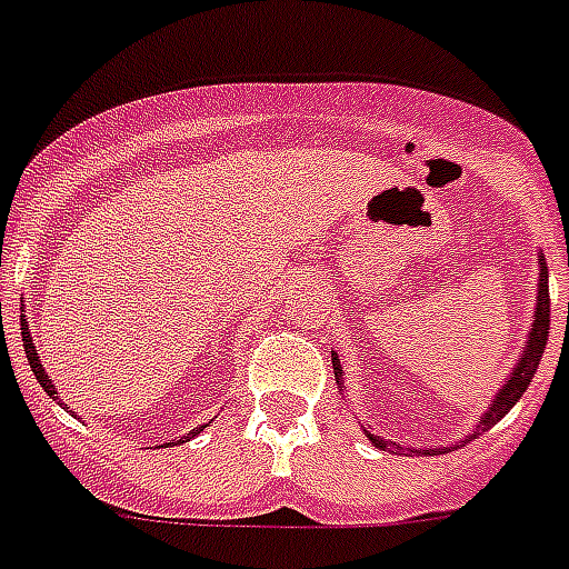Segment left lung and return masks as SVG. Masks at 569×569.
I'll list each match as a JSON object with an SVG mask.
<instances>
[{
    "label": "left lung",
    "instance_id": "left-lung-1",
    "mask_svg": "<svg viewBox=\"0 0 569 569\" xmlns=\"http://www.w3.org/2000/svg\"><path fill=\"white\" fill-rule=\"evenodd\" d=\"M547 332H550V286H547V262L541 260V277H538L536 321H532V329H529L527 347L520 350L518 365L512 367V373H509V379H506L503 388L498 390V396H495V402H491V408L486 410L483 417H480V422H477L475 433H469V439H477L483 431H489L491 425H498L500 419H503L506 413H509V410L515 408V402H518L520 396L527 393L529 381H532V376H536L538 361H541V356H543V347H547ZM332 367H336V376L341 373V361H338L336 352H332ZM367 437H370V442H376V448H390L393 455H399V451H402V446H396V442H388V439L373 437V433H367ZM462 442H466V439H462ZM457 448H460V446H457ZM446 451H451V446L417 448V455H431V457L433 455H446Z\"/></svg>",
    "mask_w": 569,
    "mask_h": 569
}]
</instances>
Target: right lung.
<instances>
[{"instance_id": "obj_1", "label": "right lung", "mask_w": 569, "mask_h": 569, "mask_svg": "<svg viewBox=\"0 0 569 569\" xmlns=\"http://www.w3.org/2000/svg\"><path fill=\"white\" fill-rule=\"evenodd\" d=\"M19 327H22V347H26L28 365H31L33 376H37V381H40V385H42V390H46V393H49L51 399H57V390H54V385H51V376L46 373V367L40 365V352L33 350V343H31V332H28V318H26V315H22V321H19ZM60 405H63V402H60ZM202 428H204V425H199V428H193V431H190L188 437L173 439V442H164V448H167V446H179V442H188V439H193L196 433L202 431Z\"/></svg>"}]
</instances>
